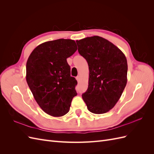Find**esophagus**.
<instances>
[{
    "label": "esophagus",
    "mask_w": 154,
    "mask_h": 154,
    "mask_svg": "<svg viewBox=\"0 0 154 154\" xmlns=\"http://www.w3.org/2000/svg\"><path fill=\"white\" fill-rule=\"evenodd\" d=\"M76 80H77L78 82H79V80H80V76H76Z\"/></svg>",
    "instance_id": "esophagus-1"
}]
</instances>
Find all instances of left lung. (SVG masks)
<instances>
[{"label":"left lung","mask_w":154,"mask_h":154,"mask_svg":"<svg viewBox=\"0 0 154 154\" xmlns=\"http://www.w3.org/2000/svg\"><path fill=\"white\" fill-rule=\"evenodd\" d=\"M76 44L89 69L88 88L82 98L91 112L106 113L115 106L127 85V58L118 47L98 36L77 40Z\"/></svg>","instance_id":"left-lung-1"}]
</instances>
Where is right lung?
<instances>
[{
    "instance_id": "obj_1",
    "label": "right lung",
    "mask_w": 154,
    "mask_h": 154,
    "mask_svg": "<svg viewBox=\"0 0 154 154\" xmlns=\"http://www.w3.org/2000/svg\"><path fill=\"white\" fill-rule=\"evenodd\" d=\"M76 50L73 40H55L37 46L27 59V85L40 108L54 117L66 114L77 95V81L67 62Z\"/></svg>"
}]
</instances>
